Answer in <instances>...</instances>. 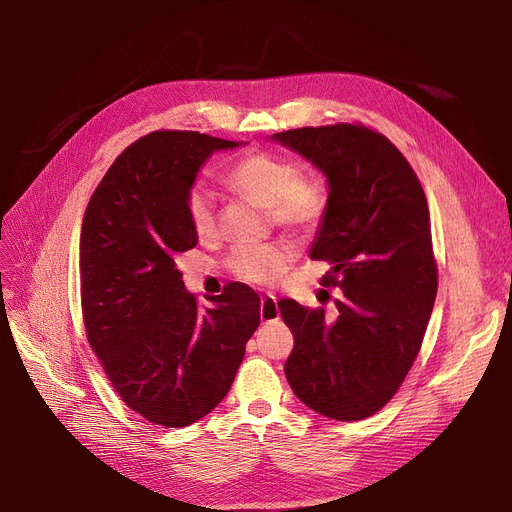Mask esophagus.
I'll return each instance as SVG.
<instances>
[{"label": "esophagus", "instance_id": "1", "mask_svg": "<svg viewBox=\"0 0 512 512\" xmlns=\"http://www.w3.org/2000/svg\"><path fill=\"white\" fill-rule=\"evenodd\" d=\"M259 315H261V321H274V319H280V309H278V302H276V296L265 292L261 296V302H259Z\"/></svg>", "mask_w": 512, "mask_h": 512}]
</instances>
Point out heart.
Returning a JSON list of instances; mask_svg holds the SVG:
<instances>
[{
    "instance_id": "obj_1",
    "label": "heart",
    "mask_w": 512,
    "mask_h": 512,
    "mask_svg": "<svg viewBox=\"0 0 512 512\" xmlns=\"http://www.w3.org/2000/svg\"><path fill=\"white\" fill-rule=\"evenodd\" d=\"M298 168L274 154H249L238 160L226 175V183L269 210L274 222L309 230L321 220L327 197L321 185L298 179ZM187 216L197 234H208L214 226V197L203 185L187 193ZM292 249L286 245H245L232 249L226 265L230 274L249 284H274L292 263Z\"/></svg>"
}]
</instances>
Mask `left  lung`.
Returning <instances> with one entry per match:
<instances>
[{
  "mask_svg": "<svg viewBox=\"0 0 512 512\" xmlns=\"http://www.w3.org/2000/svg\"><path fill=\"white\" fill-rule=\"evenodd\" d=\"M327 181V206L311 259L331 267L335 315L292 298L278 302L294 335L284 372L294 395L339 422L372 416L410 372L436 298L430 214L410 162L364 125L274 133Z\"/></svg>",
  "mask_w": 512,
  "mask_h": 512,
  "instance_id": "obj_1",
  "label": "left lung"
}]
</instances>
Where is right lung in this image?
<instances>
[{"mask_svg": "<svg viewBox=\"0 0 512 512\" xmlns=\"http://www.w3.org/2000/svg\"><path fill=\"white\" fill-rule=\"evenodd\" d=\"M245 146L197 131L133 142L92 193L80 236L88 342L127 407L183 428L228 393L259 327V296L228 284L199 309L177 255L197 245L187 193L220 150Z\"/></svg>", "mask_w": 512, "mask_h": 512, "instance_id": "add662e5", "label": "right lung"}]
</instances>
